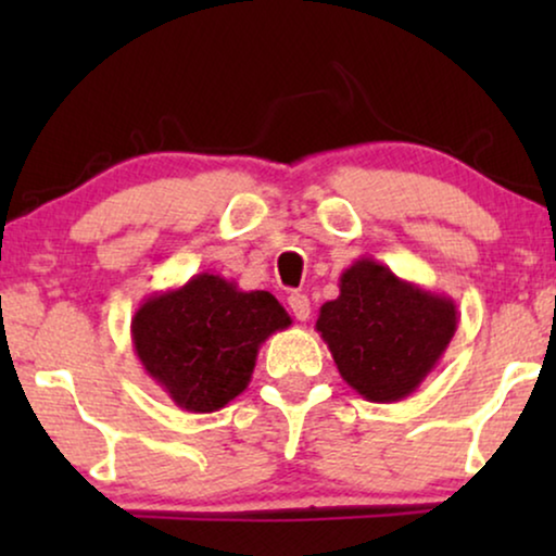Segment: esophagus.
I'll return each instance as SVG.
<instances>
[{
    "label": "esophagus",
    "instance_id": "obj_1",
    "mask_svg": "<svg viewBox=\"0 0 556 556\" xmlns=\"http://www.w3.org/2000/svg\"><path fill=\"white\" fill-rule=\"evenodd\" d=\"M288 306H291L293 316L299 318V321H306V318L311 316V301H308V295L291 293V295H288Z\"/></svg>",
    "mask_w": 556,
    "mask_h": 556
}]
</instances>
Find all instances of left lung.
I'll use <instances>...</instances> for the list:
<instances>
[{
    "label": "left lung",
    "mask_w": 556,
    "mask_h": 556,
    "mask_svg": "<svg viewBox=\"0 0 556 556\" xmlns=\"http://www.w3.org/2000/svg\"><path fill=\"white\" fill-rule=\"evenodd\" d=\"M458 308L443 293L359 257L339 278V299L318 311L316 331L344 382L369 402H400L443 359Z\"/></svg>",
    "instance_id": "obj_1"
}]
</instances>
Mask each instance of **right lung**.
<instances>
[{
	"label": "right lung",
	"mask_w": 556,
	"mask_h": 556,
	"mask_svg": "<svg viewBox=\"0 0 556 556\" xmlns=\"http://www.w3.org/2000/svg\"><path fill=\"white\" fill-rule=\"evenodd\" d=\"M291 316L268 291L197 273L185 286L143 299L131 318L134 352L174 405L217 413L245 392L270 333Z\"/></svg>",
	"instance_id": "1"
}]
</instances>
